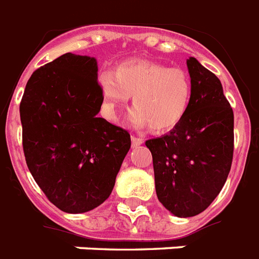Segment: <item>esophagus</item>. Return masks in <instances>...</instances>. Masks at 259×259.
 <instances>
[{"label": "esophagus", "instance_id": "34e87169", "mask_svg": "<svg viewBox=\"0 0 259 259\" xmlns=\"http://www.w3.org/2000/svg\"><path fill=\"white\" fill-rule=\"evenodd\" d=\"M131 140H132V147H139L143 144V139H140V138H138V136H132Z\"/></svg>", "mask_w": 259, "mask_h": 259}]
</instances>
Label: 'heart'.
I'll use <instances>...</instances> for the list:
<instances>
[{"mask_svg": "<svg viewBox=\"0 0 259 259\" xmlns=\"http://www.w3.org/2000/svg\"><path fill=\"white\" fill-rule=\"evenodd\" d=\"M99 90L104 117L112 121L119 119L120 108L134 96L131 123L136 127L150 125L155 132L177 127L191 100V80L183 69L147 60H130L115 72H103Z\"/></svg>", "mask_w": 259, "mask_h": 259, "instance_id": "1", "label": "heart"}]
</instances>
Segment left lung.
Segmentation results:
<instances>
[{
    "label": "left lung",
    "mask_w": 259,
    "mask_h": 259,
    "mask_svg": "<svg viewBox=\"0 0 259 259\" xmlns=\"http://www.w3.org/2000/svg\"><path fill=\"white\" fill-rule=\"evenodd\" d=\"M191 100L187 113L168 134L146 142L152 154L159 202L188 218L212 203L226 183L234 151V113L217 76L187 60Z\"/></svg>",
    "instance_id": "left-lung-1"
}]
</instances>
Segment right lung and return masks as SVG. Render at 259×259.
I'll return each mask as SVG.
<instances>
[{
	"instance_id": "right-lung-1",
	"label": "right lung",
	"mask_w": 259,
	"mask_h": 259,
	"mask_svg": "<svg viewBox=\"0 0 259 259\" xmlns=\"http://www.w3.org/2000/svg\"><path fill=\"white\" fill-rule=\"evenodd\" d=\"M97 61L65 53L33 72L20 104L25 160L56 207L69 214L108 199L131 147L125 130L97 117Z\"/></svg>"
}]
</instances>
